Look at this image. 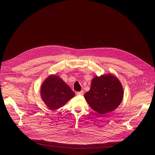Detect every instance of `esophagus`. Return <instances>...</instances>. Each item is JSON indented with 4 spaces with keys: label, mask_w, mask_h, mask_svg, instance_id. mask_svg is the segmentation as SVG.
Returning <instances> with one entry per match:
<instances>
[{
    "label": "esophagus",
    "mask_w": 155,
    "mask_h": 155,
    "mask_svg": "<svg viewBox=\"0 0 155 155\" xmlns=\"http://www.w3.org/2000/svg\"><path fill=\"white\" fill-rule=\"evenodd\" d=\"M77 94L78 96H83V91H78L77 93Z\"/></svg>",
    "instance_id": "obj_1"
}]
</instances>
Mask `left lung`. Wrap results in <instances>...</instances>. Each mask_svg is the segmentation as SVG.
Masks as SVG:
<instances>
[{"instance_id": "left-lung-1", "label": "left lung", "mask_w": 155, "mask_h": 155, "mask_svg": "<svg viewBox=\"0 0 155 155\" xmlns=\"http://www.w3.org/2000/svg\"><path fill=\"white\" fill-rule=\"evenodd\" d=\"M84 96L92 109L104 115L114 111L121 104L123 89L120 81L114 75H101L92 80L90 90Z\"/></svg>"}]
</instances>
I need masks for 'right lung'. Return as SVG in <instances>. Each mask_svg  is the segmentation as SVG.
<instances>
[{
  "label": "right lung",
  "instance_id": "add662e5",
  "mask_svg": "<svg viewBox=\"0 0 155 155\" xmlns=\"http://www.w3.org/2000/svg\"><path fill=\"white\" fill-rule=\"evenodd\" d=\"M74 96L71 87L55 75L49 76L41 87V98L51 110L59 108Z\"/></svg>",
  "mask_w": 155,
  "mask_h": 155
}]
</instances>
